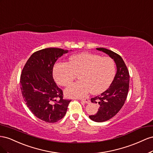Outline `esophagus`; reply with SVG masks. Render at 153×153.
Returning <instances> with one entry per match:
<instances>
[{"mask_svg": "<svg viewBox=\"0 0 153 153\" xmlns=\"http://www.w3.org/2000/svg\"><path fill=\"white\" fill-rule=\"evenodd\" d=\"M81 101H83V102H85V103H86V104H89V103H90V100H89L88 98L81 99Z\"/></svg>", "mask_w": 153, "mask_h": 153, "instance_id": "obj_1", "label": "esophagus"}]
</instances>
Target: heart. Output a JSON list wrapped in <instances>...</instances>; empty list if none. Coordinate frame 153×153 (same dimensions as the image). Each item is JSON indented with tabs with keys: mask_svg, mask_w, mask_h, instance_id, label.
I'll use <instances>...</instances> for the list:
<instances>
[{
	"mask_svg": "<svg viewBox=\"0 0 153 153\" xmlns=\"http://www.w3.org/2000/svg\"><path fill=\"white\" fill-rule=\"evenodd\" d=\"M78 76L80 81L69 86L65 92L70 97H82L90 92L101 94L110 86L115 75L114 60L108 56L88 52L74 54L68 62L58 63L53 68V76L62 86L69 85Z\"/></svg>",
	"mask_w": 153,
	"mask_h": 153,
	"instance_id": "obj_1",
	"label": "heart"
}]
</instances>
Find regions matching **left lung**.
Here are the masks:
<instances>
[{
	"label": "left lung",
	"instance_id": "1",
	"mask_svg": "<svg viewBox=\"0 0 153 153\" xmlns=\"http://www.w3.org/2000/svg\"><path fill=\"white\" fill-rule=\"evenodd\" d=\"M108 54L117 65V73L109 88L100 95L91 99V102L99 104V109L95 115H90L91 120L101 123L110 120L119 112L125 103L129 90V74L121 56L105 48H97Z\"/></svg>",
	"mask_w": 153,
	"mask_h": 153
}]
</instances>
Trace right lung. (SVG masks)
Returning a JSON list of instances; mask_svg holds the SVG:
<instances>
[{"mask_svg":"<svg viewBox=\"0 0 153 153\" xmlns=\"http://www.w3.org/2000/svg\"><path fill=\"white\" fill-rule=\"evenodd\" d=\"M68 52L59 48H46L30 56L20 75V89L24 101L34 115L46 123H54L66 114L71 100L54 81L53 67Z\"/></svg>","mask_w":153,"mask_h":153,"instance_id":"obj_1","label":"right lung"}]
</instances>
